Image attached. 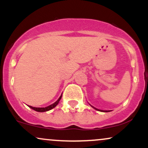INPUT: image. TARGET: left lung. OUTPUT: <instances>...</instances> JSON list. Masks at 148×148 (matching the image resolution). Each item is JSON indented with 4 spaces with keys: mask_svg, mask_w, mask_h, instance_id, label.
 Listing matches in <instances>:
<instances>
[{
    "mask_svg": "<svg viewBox=\"0 0 148 148\" xmlns=\"http://www.w3.org/2000/svg\"><path fill=\"white\" fill-rule=\"evenodd\" d=\"M93 107V106H92ZM93 108H95V109H96V110H97V111H103V112H108V111H101V110H99V109H97V108H95V107H93Z\"/></svg>",
    "mask_w": 148,
    "mask_h": 148,
    "instance_id": "1",
    "label": "left lung"
}]
</instances>
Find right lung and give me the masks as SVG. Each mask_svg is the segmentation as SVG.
<instances>
[{"label": "right lung", "instance_id": "add662e5", "mask_svg": "<svg viewBox=\"0 0 148 148\" xmlns=\"http://www.w3.org/2000/svg\"><path fill=\"white\" fill-rule=\"evenodd\" d=\"M61 97H62V95H61V96L60 97V98H59V99H58L57 101H56L55 103H53V104L50 105V106L45 107V108H36V107H33V106H29L30 108H32V109L35 110V111H37V112H45V111H49V110H51L52 108H55V107L57 106V104L59 103V101H60V100Z\"/></svg>", "mask_w": 148, "mask_h": 148}]
</instances>
